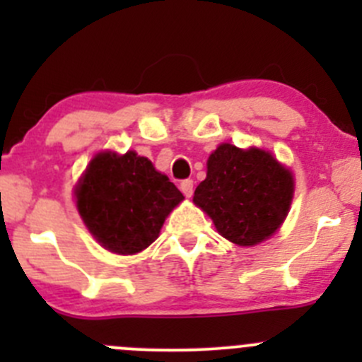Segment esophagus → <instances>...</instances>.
<instances>
[{
  "instance_id": "esophagus-1",
  "label": "esophagus",
  "mask_w": 362,
  "mask_h": 362,
  "mask_svg": "<svg viewBox=\"0 0 362 362\" xmlns=\"http://www.w3.org/2000/svg\"><path fill=\"white\" fill-rule=\"evenodd\" d=\"M180 191L184 192L185 198H191L192 192H194V182L191 180V178H187V180H184L180 184Z\"/></svg>"
}]
</instances>
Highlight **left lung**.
Segmentation results:
<instances>
[{
	"mask_svg": "<svg viewBox=\"0 0 362 362\" xmlns=\"http://www.w3.org/2000/svg\"><path fill=\"white\" fill-rule=\"evenodd\" d=\"M294 194L293 173L272 152L218 145L192 202L217 231L240 247L264 242L286 221Z\"/></svg>",
	"mask_w": 362,
	"mask_h": 362,
	"instance_id": "obj_1",
	"label": "left lung"
}]
</instances>
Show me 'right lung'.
I'll use <instances>...</instances> for the list:
<instances>
[{
    "mask_svg": "<svg viewBox=\"0 0 362 362\" xmlns=\"http://www.w3.org/2000/svg\"><path fill=\"white\" fill-rule=\"evenodd\" d=\"M76 208L90 235L113 254L131 255L159 236L170 211L184 199L147 158L100 152L75 187Z\"/></svg>",
    "mask_w": 362,
    "mask_h": 362,
    "instance_id": "1",
    "label": "right lung"
}]
</instances>
